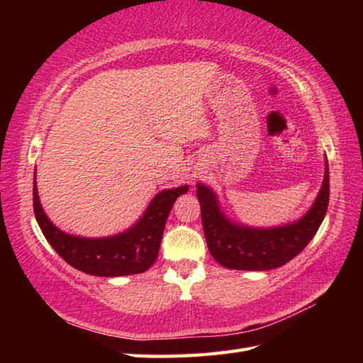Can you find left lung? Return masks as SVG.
<instances>
[{
  "mask_svg": "<svg viewBox=\"0 0 363 363\" xmlns=\"http://www.w3.org/2000/svg\"><path fill=\"white\" fill-rule=\"evenodd\" d=\"M196 196L201 204V221L207 246L220 265L230 269L277 268L296 257L317 234L329 204V168L313 206L303 218L279 228L238 226L221 213L213 191L198 184Z\"/></svg>",
  "mask_w": 363,
  "mask_h": 363,
  "instance_id": "left-lung-1",
  "label": "left lung"
}]
</instances>
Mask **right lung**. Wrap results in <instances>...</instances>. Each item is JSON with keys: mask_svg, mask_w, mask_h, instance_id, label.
<instances>
[{"mask_svg": "<svg viewBox=\"0 0 363 363\" xmlns=\"http://www.w3.org/2000/svg\"><path fill=\"white\" fill-rule=\"evenodd\" d=\"M186 191L189 186L162 190L133 228L104 238L76 237L54 226L38 201L35 176L33 199L35 220L45 238L68 265L87 274L115 277L143 273L156 262L169 211L176 198Z\"/></svg>", "mask_w": 363, "mask_h": 363, "instance_id": "add662e5", "label": "right lung"}]
</instances>
